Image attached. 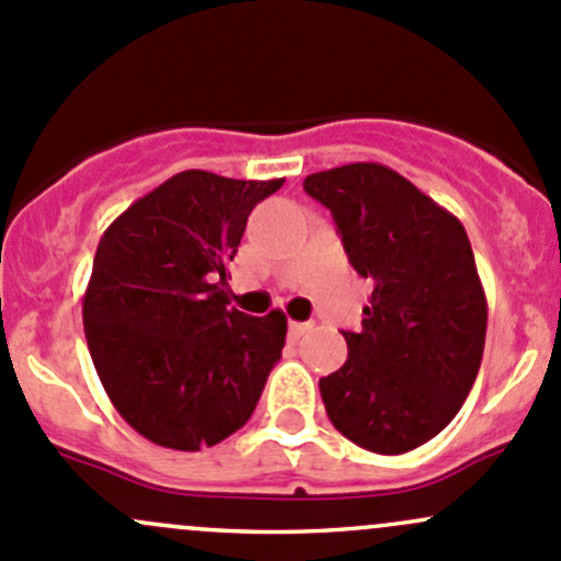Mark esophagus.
<instances>
[{
	"label": "esophagus",
	"instance_id": "1",
	"mask_svg": "<svg viewBox=\"0 0 561 561\" xmlns=\"http://www.w3.org/2000/svg\"><path fill=\"white\" fill-rule=\"evenodd\" d=\"M310 329V323H302V321H288V337H302L305 332H308Z\"/></svg>",
	"mask_w": 561,
	"mask_h": 561
}]
</instances>
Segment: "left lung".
Masks as SVG:
<instances>
[{
	"label": "left lung",
	"mask_w": 561,
	"mask_h": 561,
	"mask_svg": "<svg viewBox=\"0 0 561 561\" xmlns=\"http://www.w3.org/2000/svg\"><path fill=\"white\" fill-rule=\"evenodd\" d=\"M348 262L373 280L348 359L319 380L334 430L375 454H405L465 405L486 343V294L461 221L375 161L305 178Z\"/></svg>",
	"instance_id": "left-lung-1"
}]
</instances>
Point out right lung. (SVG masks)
<instances>
[{
	"mask_svg": "<svg viewBox=\"0 0 561 561\" xmlns=\"http://www.w3.org/2000/svg\"><path fill=\"white\" fill-rule=\"evenodd\" d=\"M275 181L172 175L96 245L83 294L91 362L121 419L156 446L210 448L238 432L286 345L280 310L229 308L227 264Z\"/></svg>",
	"mask_w": 561,
	"mask_h": 561,
	"instance_id": "add662e5",
	"label": "right lung"
}]
</instances>
